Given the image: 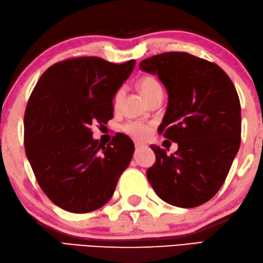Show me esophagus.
<instances>
[{
	"mask_svg": "<svg viewBox=\"0 0 263 263\" xmlns=\"http://www.w3.org/2000/svg\"><path fill=\"white\" fill-rule=\"evenodd\" d=\"M134 144H135V147H136V148H141V147H143V146H145L144 143L138 142V141H135V142H134Z\"/></svg>",
	"mask_w": 263,
	"mask_h": 263,
	"instance_id": "34e87169",
	"label": "esophagus"
}]
</instances>
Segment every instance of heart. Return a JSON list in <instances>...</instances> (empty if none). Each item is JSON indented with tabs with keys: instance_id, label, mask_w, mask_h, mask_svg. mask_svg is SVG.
Wrapping results in <instances>:
<instances>
[{
	"instance_id": "obj_1",
	"label": "heart",
	"mask_w": 263,
	"mask_h": 263,
	"mask_svg": "<svg viewBox=\"0 0 263 263\" xmlns=\"http://www.w3.org/2000/svg\"><path fill=\"white\" fill-rule=\"evenodd\" d=\"M138 87H140L142 95L145 97L146 101L158 91H162L160 83L158 82L156 78L150 77V76L143 77L140 80V82H138ZM121 96H122V90L120 89V90H118L116 93V97H115L116 104H118L119 101L121 100ZM122 130L126 134H128V135L138 138V140H142V138H145L148 134H150L151 127L141 121H129L123 125Z\"/></svg>"
}]
</instances>
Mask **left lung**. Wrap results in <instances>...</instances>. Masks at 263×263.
<instances>
[{"mask_svg": "<svg viewBox=\"0 0 263 263\" xmlns=\"http://www.w3.org/2000/svg\"><path fill=\"white\" fill-rule=\"evenodd\" d=\"M165 86L168 103L163 136L177 143L171 156L151 145L156 163L147 180L167 204L191 209L215 196L224 183L240 145L238 93L216 64L187 52H165L140 63Z\"/></svg>", "mask_w": 263, "mask_h": 263, "instance_id": "1", "label": "left lung"}]
</instances>
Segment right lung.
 <instances>
[{
    "instance_id": "1",
    "label": "right lung",
    "mask_w": 263,
    "mask_h": 263,
    "mask_svg": "<svg viewBox=\"0 0 263 263\" xmlns=\"http://www.w3.org/2000/svg\"><path fill=\"white\" fill-rule=\"evenodd\" d=\"M135 63L68 59L49 67L34 88L24 118L25 151L41 189L61 209H101L129 166L130 138L120 134L102 145L90 126L113 118V98Z\"/></svg>"
}]
</instances>
